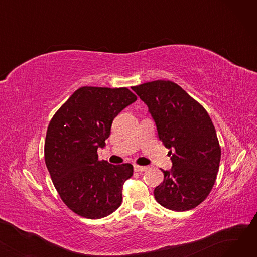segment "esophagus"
Masks as SVG:
<instances>
[{
    "instance_id": "1",
    "label": "esophagus",
    "mask_w": 257,
    "mask_h": 257,
    "mask_svg": "<svg viewBox=\"0 0 257 257\" xmlns=\"http://www.w3.org/2000/svg\"><path fill=\"white\" fill-rule=\"evenodd\" d=\"M133 169H134V172H144V171L147 170V167H143V166H138V165H136V166L133 167Z\"/></svg>"
}]
</instances>
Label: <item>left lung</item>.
I'll return each instance as SVG.
<instances>
[{"label": "left lung", "instance_id": "1", "mask_svg": "<svg viewBox=\"0 0 257 257\" xmlns=\"http://www.w3.org/2000/svg\"><path fill=\"white\" fill-rule=\"evenodd\" d=\"M131 88L148 106L159 140L170 149L172 168L161 170L165 178L154 190L156 201L175 211L195 208L209 195L221 159L207 111L172 81L156 80Z\"/></svg>", "mask_w": 257, "mask_h": 257}]
</instances>
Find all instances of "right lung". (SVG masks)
I'll return each instance as SVG.
<instances>
[{"instance_id": "right-lung-1", "label": "right lung", "mask_w": 257, "mask_h": 257, "mask_svg": "<svg viewBox=\"0 0 257 257\" xmlns=\"http://www.w3.org/2000/svg\"><path fill=\"white\" fill-rule=\"evenodd\" d=\"M136 101L126 87L83 86L50 121L46 166L64 204L81 217L101 219L121 204V190L133 167L100 161L97 151L105 147L113 118Z\"/></svg>"}]
</instances>
